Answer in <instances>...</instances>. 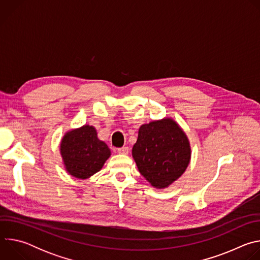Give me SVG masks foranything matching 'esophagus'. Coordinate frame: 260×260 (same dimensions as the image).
<instances>
[{
	"mask_svg": "<svg viewBox=\"0 0 260 260\" xmlns=\"http://www.w3.org/2000/svg\"><path fill=\"white\" fill-rule=\"evenodd\" d=\"M117 151H118V153H120V154H128V151H129V149H128V147H126V146H123V147H120V148H118Z\"/></svg>",
	"mask_w": 260,
	"mask_h": 260,
	"instance_id": "1",
	"label": "esophagus"
}]
</instances>
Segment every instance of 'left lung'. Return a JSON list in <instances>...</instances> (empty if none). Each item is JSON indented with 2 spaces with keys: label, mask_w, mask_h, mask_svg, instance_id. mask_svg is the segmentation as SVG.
<instances>
[{
  "label": "left lung",
  "mask_w": 260,
  "mask_h": 260,
  "mask_svg": "<svg viewBox=\"0 0 260 260\" xmlns=\"http://www.w3.org/2000/svg\"><path fill=\"white\" fill-rule=\"evenodd\" d=\"M133 157L141 175L153 187L164 189L187 169L191 148L179 124L164 118L140 126Z\"/></svg>",
  "instance_id": "obj_1"
}]
</instances>
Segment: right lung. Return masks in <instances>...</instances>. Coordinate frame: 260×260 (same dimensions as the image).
<instances>
[{"mask_svg":"<svg viewBox=\"0 0 260 260\" xmlns=\"http://www.w3.org/2000/svg\"><path fill=\"white\" fill-rule=\"evenodd\" d=\"M60 154L70 175L87 179L103 168L111 151L107 144L98 138L95 128L85 124L66 133L60 142Z\"/></svg>","mask_w":260,"mask_h":260,"instance_id":"obj_1","label":"right lung"}]
</instances>
